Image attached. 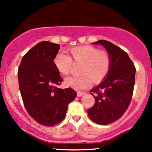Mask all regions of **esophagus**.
<instances>
[{
  "instance_id": "34e87169",
  "label": "esophagus",
  "mask_w": 152,
  "mask_h": 152,
  "mask_svg": "<svg viewBox=\"0 0 152 152\" xmlns=\"http://www.w3.org/2000/svg\"><path fill=\"white\" fill-rule=\"evenodd\" d=\"M84 94H86V92H85V91H77V96H81Z\"/></svg>"
}]
</instances>
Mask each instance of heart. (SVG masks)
<instances>
[{"mask_svg":"<svg viewBox=\"0 0 152 152\" xmlns=\"http://www.w3.org/2000/svg\"><path fill=\"white\" fill-rule=\"evenodd\" d=\"M71 58L60 52L55 56L53 63L60 73L68 75L71 72L73 61L75 63H82L81 76H72L66 80L67 86L76 90L86 89L94 83L102 81L109 74L111 68V58L105 51L90 45L76 47L70 50Z\"/></svg>","mask_w":152,"mask_h":152,"instance_id":"obj_1","label":"heart"}]
</instances>
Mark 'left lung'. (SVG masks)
<instances>
[{"mask_svg":"<svg viewBox=\"0 0 152 152\" xmlns=\"http://www.w3.org/2000/svg\"><path fill=\"white\" fill-rule=\"evenodd\" d=\"M104 47L111 58V68L106 79L90 90L94 96V106L88 115L100 125L112 123L123 116L132 99L136 68L126 52L109 41L99 40L93 45Z\"/></svg>","mask_w":152,"mask_h":152,"instance_id":"1","label":"left lung"}]
</instances>
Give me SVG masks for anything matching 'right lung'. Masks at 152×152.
I'll return each mask as SVG.
<instances>
[{
    "label": "right lung",
    "mask_w": 152,
    "mask_h": 152,
    "mask_svg": "<svg viewBox=\"0 0 152 152\" xmlns=\"http://www.w3.org/2000/svg\"><path fill=\"white\" fill-rule=\"evenodd\" d=\"M60 45L42 41L23 56L18 70L23 102L29 115L39 124L53 126L63 121L75 90L60 89L63 79L53 60Z\"/></svg>",
    "instance_id": "right-lung-1"
}]
</instances>
